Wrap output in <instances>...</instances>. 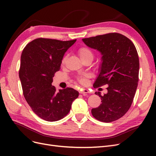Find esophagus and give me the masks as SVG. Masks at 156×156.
Listing matches in <instances>:
<instances>
[{"mask_svg":"<svg viewBox=\"0 0 156 156\" xmlns=\"http://www.w3.org/2000/svg\"><path fill=\"white\" fill-rule=\"evenodd\" d=\"M79 93L84 94V95H87L88 93H89V91L87 89H83V90H80Z\"/></svg>","mask_w":156,"mask_h":156,"instance_id":"esophagus-1","label":"esophagus"}]
</instances>
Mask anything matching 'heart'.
Returning a JSON list of instances; mask_svg holds the SVG:
<instances>
[{"instance_id":"b5f03b06","label":"heart","mask_w":156,"mask_h":156,"mask_svg":"<svg viewBox=\"0 0 156 156\" xmlns=\"http://www.w3.org/2000/svg\"><path fill=\"white\" fill-rule=\"evenodd\" d=\"M78 53H79V55L80 56V57H81V59H83L84 58L87 57V56H92V57H93V54H92V52L88 48H80L78 51ZM66 59V57H64L62 60V62H64V60ZM88 77V75L87 74H85V75H81V76H79V77H77V80L78 81L80 82L82 84H84L86 83L87 82V78Z\"/></svg>"}]
</instances>
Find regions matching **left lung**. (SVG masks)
<instances>
[{
  "mask_svg": "<svg viewBox=\"0 0 156 156\" xmlns=\"http://www.w3.org/2000/svg\"><path fill=\"white\" fill-rule=\"evenodd\" d=\"M87 46L101 55L98 75L94 87L108 84L101 95V103L92 108V116L99 121L111 122L123 116L133 102L139 81V60L132 41L119 33L99 35L82 39Z\"/></svg>",
  "mask_w": 156,
  "mask_h": 156,
  "instance_id": "left-lung-1",
  "label": "left lung"
}]
</instances>
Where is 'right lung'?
<instances>
[{
  "label": "right lung",
  "instance_id": "add662e5",
  "mask_svg": "<svg viewBox=\"0 0 156 156\" xmlns=\"http://www.w3.org/2000/svg\"><path fill=\"white\" fill-rule=\"evenodd\" d=\"M76 40L37 38L28 44L22 52L19 76L23 95L32 110L44 120L63 119L79 96L72 88L56 91L52 85L65 53Z\"/></svg>",
  "mask_w": 156,
  "mask_h": 156
}]
</instances>
